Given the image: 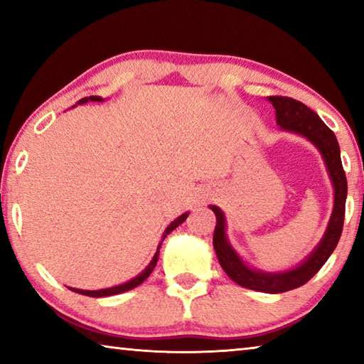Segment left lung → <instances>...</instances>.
Masks as SVG:
<instances>
[{
  "label": "left lung",
  "mask_w": 364,
  "mask_h": 364,
  "mask_svg": "<svg viewBox=\"0 0 364 364\" xmlns=\"http://www.w3.org/2000/svg\"><path fill=\"white\" fill-rule=\"evenodd\" d=\"M268 100L276 109V122H278L282 130L301 134V136L310 139L318 147L319 152L323 154L326 167H328L332 184H334V210H332L324 237L318 247L313 250V254L297 268L284 271V273H262V271L249 268L237 257L226 239L223 212L215 205H210V208L215 217H217V226H215L213 231V247L225 273L236 284L245 289L268 294H281L297 289L310 281L334 252L343 228L347 178H345L342 167L341 149H338L336 134L319 119L318 114L313 112L310 107H306L304 102L295 101L292 97L269 96Z\"/></svg>",
  "instance_id": "left-lung-1"
}]
</instances>
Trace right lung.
<instances>
[{"label":"right lung","mask_w":364,"mask_h":364,"mask_svg":"<svg viewBox=\"0 0 364 364\" xmlns=\"http://www.w3.org/2000/svg\"><path fill=\"white\" fill-rule=\"evenodd\" d=\"M88 101H97V102H101V101H104V100H102V97H100V96H90V97H83V100H80L77 104H85V102H88ZM188 215H189V213L186 212V213H183L181 217H178L175 221H171L170 226H168L167 230H165V232H164L162 241H160V244H159L157 252H156V255H154L152 262H151L149 264H147V268L143 271V273L138 274L136 278H133L132 281L125 282V284H120V286H115V287H109V289H101V291H82V289H70V291L77 292V294H82V295H88V297H109V295H117V294L132 291V289L139 286L141 282L149 278V274L152 273V269L156 268L157 260H159V250H160V245H162V242H164V239L167 237L168 234L175 230V228L180 226V225L183 223V221L188 218Z\"/></svg>","instance_id":"obj_1"}]
</instances>
